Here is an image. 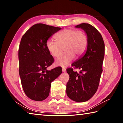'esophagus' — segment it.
<instances>
[{
  "label": "esophagus",
  "instance_id": "esophagus-1",
  "mask_svg": "<svg viewBox=\"0 0 123 123\" xmlns=\"http://www.w3.org/2000/svg\"><path fill=\"white\" fill-rule=\"evenodd\" d=\"M62 71H63V72H66V69H65V68H62Z\"/></svg>",
  "mask_w": 123,
  "mask_h": 123
}]
</instances>
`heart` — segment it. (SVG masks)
Instances as JSON below:
<instances>
[{"instance_id": "obj_1", "label": "heart", "mask_w": 123, "mask_h": 123, "mask_svg": "<svg viewBox=\"0 0 123 123\" xmlns=\"http://www.w3.org/2000/svg\"><path fill=\"white\" fill-rule=\"evenodd\" d=\"M55 40L56 42L51 40L47 41L46 48L55 57H58L64 49V54L55 62L56 66L63 67L68 66L74 56H81L85 53L88 43L87 35L84 31L74 28L61 31L55 36Z\"/></svg>"}]
</instances>
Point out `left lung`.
Segmentation results:
<instances>
[{"mask_svg":"<svg viewBox=\"0 0 123 123\" xmlns=\"http://www.w3.org/2000/svg\"><path fill=\"white\" fill-rule=\"evenodd\" d=\"M75 27L85 31L88 43L85 55L71 65L74 69H80V72L74 71L73 68L67 69L70 77L67 94L71 100L81 103L89 100L98 89L103 71L105 43L101 34L91 25L82 23Z\"/></svg>","mask_w":123,"mask_h":123,"instance_id":"obj_1","label":"left lung"}]
</instances>
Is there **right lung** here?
Here are the masks:
<instances>
[{"label":"right lung","instance_id":"right-lung-1","mask_svg":"<svg viewBox=\"0 0 123 123\" xmlns=\"http://www.w3.org/2000/svg\"><path fill=\"white\" fill-rule=\"evenodd\" d=\"M61 29L40 23L22 36L18 49L19 74L23 90L32 100L42 101L48 97L51 82L62 72L60 67L47 70L54 58L46 46L48 39Z\"/></svg>","mask_w":123,"mask_h":123}]
</instances>
